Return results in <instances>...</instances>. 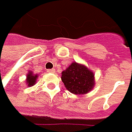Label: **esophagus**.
<instances>
[{"label": "esophagus", "instance_id": "esophagus-1", "mask_svg": "<svg viewBox=\"0 0 132 132\" xmlns=\"http://www.w3.org/2000/svg\"><path fill=\"white\" fill-rule=\"evenodd\" d=\"M47 72L48 73H54V69H48Z\"/></svg>", "mask_w": 132, "mask_h": 132}]
</instances>
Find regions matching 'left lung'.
Returning <instances> with one entry per match:
<instances>
[{
  "label": "left lung",
  "mask_w": 132,
  "mask_h": 132,
  "mask_svg": "<svg viewBox=\"0 0 132 132\" xmlns=\"http://www.w3.org/2000/svg\"><path fill=\"white\" fill-rule=\"evenodd\" d=\"M62 81L65 87L73 94L87 93L95 84L93 73L77 62H73L62 73Z\"/></svg>",
  "instance_id": "8db88e82"
}]
</instances>
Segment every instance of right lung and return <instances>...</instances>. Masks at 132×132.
<instances>
[{
  "mask_svg": "<svg viewBox=\"0 0 132 132\" xmlns=\"http://www.w3.org/2000/svg\"><path fill=\"white\" fill-rule=\"evenodd\" d=\"M37 74L34 75V73L32 72H29L28 76H27V84L28 86H32L35 84V81H36V78H37Z\"/></svg>",
  "mask_w": 132,
  "mask_h": 132,
  "instance_id": "1",
  "label": "right lung"
}]
</instances>
